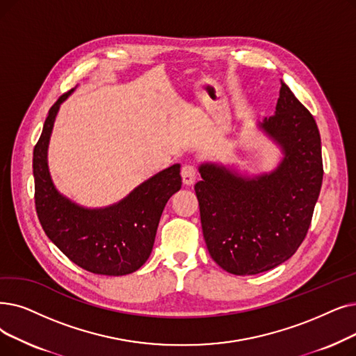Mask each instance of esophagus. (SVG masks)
Wrapping results in <instances>:
<instances>
[{"mask_svg":"<svg viewBox=\"0 0 356 356\" xmlns=\"http://www.w3.org/2000/svg\"><path fill=\"white\" fill-rule=\"evenodd\" d=\"M181 179H183V183L186 184V186H192V184L196 180V168L193 165H191V164L183 165V168H181Z\"/></svg>","mask_w":356,"mask_h":356,"instance_id":"obj_1","label":"esophagus"}]
</instances>
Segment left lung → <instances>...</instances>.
I'll list each match as a JSON object with an SVG mask.
<instances>
[{"instance_id": "8db88e82", "label": "left lung", "mask_w": 356, "mask_h": 356, "mask_svg": "<svg viewBox=\"0 0 356 356\" xmlns=\"http://www.w3.org/2000/svg\"><path fill=\"white\" fill-rule=\"evenodd\" d=\"M259 128L284 151L273 172L247 177L204 163L195 184L208 252L234 275L270 270L298 250L323 181L317 123L285 83L275 115Z\"/></svg>"}]
</instances>
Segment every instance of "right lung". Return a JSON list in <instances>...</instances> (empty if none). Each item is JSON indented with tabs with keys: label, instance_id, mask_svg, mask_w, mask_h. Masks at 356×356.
Returning a JSON list of instances; mask_svg holds the SVG:
<instances>
[{
	"label": "right lung",
	"instance_id": "right-lung-1",
	"mask_svg": "<svg viewBox=\"0 0 356 356\" xmlns=\"http://www.w3.org/2000/svg\"><path fill=\"white\" fill-rule=\"evenodd\" d=\"M71 91L49 109L33 149L39 221L46 236L75 265L97 275H128L140 269L151 254L163 209L181 188L180 164L145 180L115 205L88 209L74 204L56 191L48 168L54 122L60 103Z\"/></svg>",
	"mask_w": 356,
	"mask_h": 356
}]
</instances>
